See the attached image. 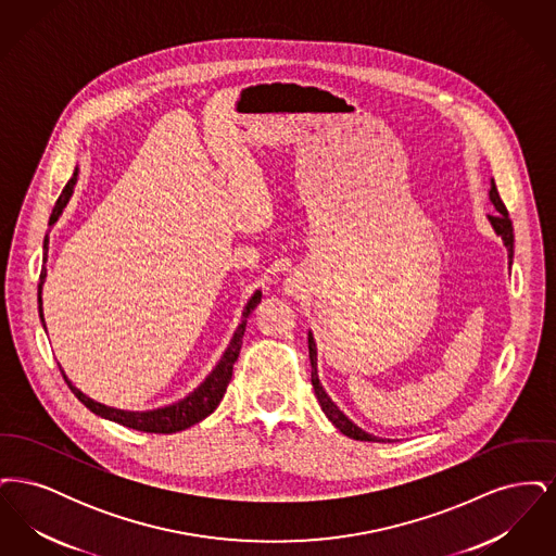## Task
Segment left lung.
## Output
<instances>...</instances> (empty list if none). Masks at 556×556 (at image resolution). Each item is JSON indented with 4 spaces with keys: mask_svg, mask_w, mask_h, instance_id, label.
<instances>
[{
    "mask_svg": "<svg viewBox=\"0 0 556 556\" xmlns=\"http://www.w3.org/2000/svg\"><path fill=\"white\" fill-rule=\"evenodd\" d=\"M490 200H492V204H494V208H496V214H490L488 218H490L494 231L503 238L504 245H506V250H508V261H510V265H513V254H515V250H513V248H515L513 220L508 218V211H506V206H504V202L501 200V193H498V189H496L494 179H492V187H490ZM308 356H311V367H313L311 381H313V388H315V396H317L323 413L327 415V419L336 425L344 435L352 438V440H361V442H386V440H381V438H377V435H372V433L363 431L358 425L352 424V421L345 417L344 413L333 404V400L327 396V392L323 390V386H320V381H318L317 344H315L313 331H308ZM388 442H390V440H388Z\"/></svg>",
    "mask_w": 556,
    "mask_h": 556,
    "instance_id": "8db88e82",
    "label": "left lung"
}]
</instances>
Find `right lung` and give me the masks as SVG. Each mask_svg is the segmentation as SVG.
Segmentation results:
<instances>
[{"instance_id": "add662e5", "label": "right lung", "mask_w": 556, "mask_h": 556, "mask_svg": "<svg viewBox=\"0 0 556 556\" xmlns=\"http://www.w3.org/2000/svg\"><path fill=\"white\" fill-rule=\"evenodd\" d=\"M77 175H79V168H75L71 181L62 189V193H60V198H58V202H55V206H53L52 216H50V227L60 218L64 206L68 204V200H71V195H73V189H75V184H77ZM48 243H50V238L46 236V239H43V266H41V275H39V286H37L39 318H41V325H43V327H46V318H43V306H41V304H43V302H41V290H43V281H46V275H48V268H46V263H48ZM261 298H263V291L256 290L254 291V295L250 298V302L245 304L243 315H241V323H239V327L236 329L231 342H229V348L225 350V354L220 356L218 365L212 369L211 375L200 383L198 390H193L189 396L179 400V402H175V404H168V406H162V408H154V410H141V413H139V410L131 413V410L110 408L106 404H100V402L85 396L80 390H77V388L68 381V377L64 375V370L60 369L62 370V377L66 379L71 392L79 397L80 402H83L91 413H96L98 417H104V419H110V421H114V424L125 425V427H129V429L146 431V433H177V431H184L187 427L200 424L202 419H206L208 415H212V413L216 410V406L220 404V400H223L225 392H227V386H229V381H231L233 365H236L239 350H241V338H243V331H245V318L250 317V313L258 306Z\"/></svg>"}]
</instances>
